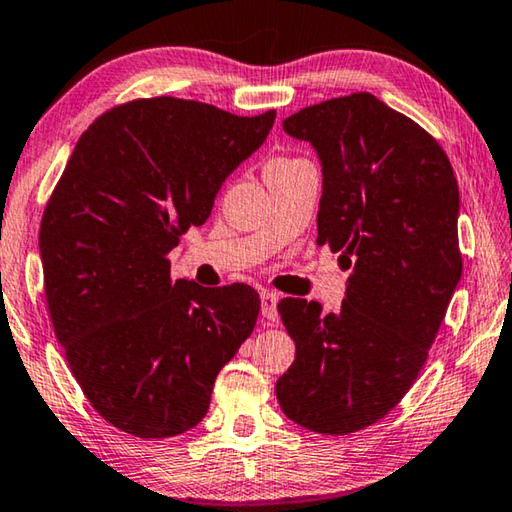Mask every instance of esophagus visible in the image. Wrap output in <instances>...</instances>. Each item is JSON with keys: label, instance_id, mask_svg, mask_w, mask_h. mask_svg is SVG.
<instances>
[{"label": "esophagus", "instance_id": "esophagus-1", "mask_svg": "<svg viewBox=\"0 0 512 512\" xmlns=\"http://www.w3.org/2000/svg\"><path fill=\"white\" fill-rule=\"evenodd\" d=\"M277 302H280L277 293L262 291V314H264V318L277 320Z\"/></svg>", "mask_w": 512, "mask_h": 512}]
</instances>
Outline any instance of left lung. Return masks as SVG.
<instances>
[{
  "mask_svg": "<svg viewBox=\"0 0 512 512\" xmlns=\"http://www.w3.org/2000/svg\"><path fill=\"white\" fill-rule=\"evenodd\" d=\"M282 128L318 155V244L343 253L350 277L336 314L316 300L277 305L296 361L275 395L300 427L341 436L384 418L427 361L463 271L461 198L440 144L368 92L309 106Z\"/></svg>",
  "mask_w": 512,
  "mask_h": 512,
  "instance_id": "obj_1",
  "label": "left lung"
}]
</instances>
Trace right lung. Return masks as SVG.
<instances>
[{"label": "right lung", "mask_w": 512, "mask_h": 512, "mask_svg": "<svg viewBox=\"0 0 512 512\" xmlns=\"http://www.w3.org/2000/svg\"><path fill=\"white\" fill-rule=\"evenodd\" d=\"M275 110L237 117L173 97L131 101L76 142L40 225L47 305L72 375L140 438L185 433L253 332L248 284L171 280L169 250L203 225L225 178L266 142Z\"/></svg>", "instance_id": "right-lung-1"}]
</instances>
